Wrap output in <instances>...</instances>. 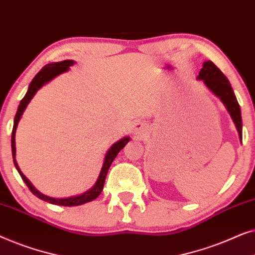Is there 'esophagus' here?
<instances>
[{"instance_id": "esophagus-1", "label": "esophagus", "mask_w": 255, "mask_h": 255, "mask_svg": "<svg viewBox=\"0 0 255 255\" xmlns=\"http://www.w3.org/2000/svg\"><path fill=\"white\" fill-rule=\"evenodd\" d=\"M132 131L135 134H145L146 133V125L141 122H137L132 125Z\"/></svg>"}]
</instances>
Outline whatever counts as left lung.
I'll use <instances>...</instances> for the list:
<instances>
[{
  "label": "left lung",
  "mask_w": 255,
  "mask_h": 255,
  "mask_svg": "<svg viewBox=\"0 0 255 255\" xmlns=\"http://www.w3.org/2000/svg\"><path fill=\"white\" fill-rule=\"evenodd\" d=\"M197 80L203 81L205 87L217 96L222 103L224 104L226 110L231 116L233 123L236 125L237 131L239 134V140H243V121H242V111L237 97L233 93V89L228 78L223 74L214 62L208 60L203 62V67L200 71Z\"/></svg>",
  "instance_id": "obj_1"
}]
</instances>
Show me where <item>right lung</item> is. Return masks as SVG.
I'll return each instance as SVG.
<instances>
[{"label":"right lung","instance_id":"1","mask_svg":"<svg viewBox=\"0 0 255 255\" xmlns=\"http://www.w3.org/2000/svg\"><path fill=\"white\" fill-rule=\"evenodd\" d=\"M75 64L74 60H64V61H59V62H51L46 66H44L41 68V71H39L34 76L32 81L29 85V88H27V92L25 94V96L23 97L22 101H20L18 109H17L15 120H13V128H12V133H11V152H12V159H13V165H15L16 169L18 170L20 177H22L24 182L27 186V188L31 190L34 196H37L40 200H43L45 202H48L51 204H57V205H62V207H75V205H81L85 204L87 202L94 201L96 197L100 196V194L102 193L103 190V186L104 182H106V177L108 174V170H109L111 163L116 158L118 153L122 148L124 147L125 145L130 141V137H124L120 139V140L115 142V144L111 145V147L108 149V152L106 153V156H104L103 160V165L102 168H101L100 175L97 177L96 182L94 186L90 188L89 190H87L86 193L76 195V196H72V197H66V198H55V197H50L47 195H44L43 193H40L39 190H37L32 183L30 182V180L24 175L22 173V170L19 169L18 163L16 161V130H17V125H18L20 118H22V115L24 113V110L26 109L27 104L30 103V101L33 99V96L36 95V93L39 90L41 87L46 85L53 80L54 78H57L58 75L62 74V73L67 72L69 67Z\"/></svg>","mask_w":255,"mask_h":255}]
</instances>
